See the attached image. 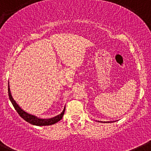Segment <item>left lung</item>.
I'll return each mask as SVG.
<instances>
[{
    "label": "left lung",
    "mask_w": 151,
    "mask_h": 151,
    "mask_svg": "<svg viewBox=\"0 0 151 151\" xmlns=\"http://www.w3.org/2000/svg\"><path fill=\"white\" fill-rule=\"evenodd\" d=\"M98 122H102V121H98ZM110 122H112V121Z\"/></svg>",
    "instance_id": "1"
}]
</instances>
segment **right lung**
Returning a JSON list of instances; mask_svg holds the SVG:
<instances>
[{
	"label": "right lung",
	"instance_id": "add662e5",
	"mask_svg": "<svg viewBox=\"0 0 151 151\" xmlns=\"http://www.w3.org/2000/svg\"><path fill=\"white\" fill-rule=\"evenodd\" d=\"M8 96H9L10 100H11V103H12L13 106L14 107L15 110L17 111L19 115L21 116L24 120L29 122L31 125H37V126H45V125H53V124L57 123V122H59V120H62L63 115H64V111H65V107H64V110H63L62 112H61V114L55 116V117H51V118L49 119L39 118V117H36L35 115H31V114L27 113V112H25L24 110H23L22 109L19 107V105L16 102V101L14 100L12 95H11V91H10L9 82H8Z\"/></svg>",
	"mask_w": 151,
	"mask_h": 151
}]
</instances>
